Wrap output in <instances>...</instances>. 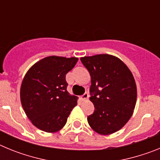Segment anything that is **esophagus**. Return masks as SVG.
<instances>
[{
	"instance_id": "34e87169",
	"label": "esophagus",
	"mask_w": 160,
	"mask_h": 160,
	"mask_svg": "<svg viewBox=\"0 0 160 160\" xmlns=\"http://www.w3.org/2000/svg\"><path fill=\"white\" fill-rule=\"evenodd\" d=\"M89 98V94L87 92H86V93H85V94H83L81 96L82 100H87V98Z\"/></svg>"
}]
</instances>
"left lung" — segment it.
Segmentation results:
<instances>
[{
	"label": "left lung",
	"instance_id": "8db88e82",
	"mask_svg": "<svg viewBox=\"0 0 160 160\" xmlns=\"http://www.w3.org/2000/svg\"><path fill=\"white\" fill-rule=\"evenodd\" d=\"M80 60L91 77L90 100L94 111L87 117L89 125L100 135L116 132L128 122L136 103V84L131 70L112 55Z\"/></svg>",
	"mask_w": 160,
	"mask_h": 160
}]
</instances>
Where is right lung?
<instances>
[{
    "label": "right lung",
    "mask_w": 160,
    "mask_h": 160,
    "mask_svg": "<svg viewBox=\"0 0 160 160\" xmlns=\"http://www.w3.org/2000/svg\"><path fill=\"white\" fill-rule=\"evenodd\" d=\"M78 59L45 58L28 70L21 87V102L32 123L46 132H56L66 125L78 98L66 90V74Z\"/></svg>",
    "instance_id": "right-lung-1"
}]
</instances>
